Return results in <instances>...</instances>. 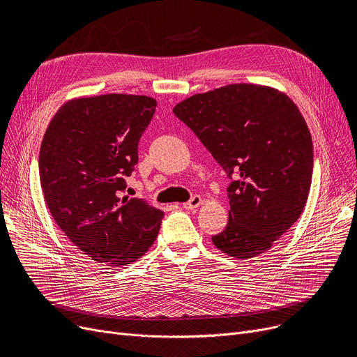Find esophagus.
Listing matches in <instances>:
<instances>
[{"instance_id":"obj_1","label":"esophagus","mask_w":357,"mask_h":357,"mask_svg":"<svg viewBox=\"0 0 357 357\" xmlns=\"http://www.w3.org/2000/svg\"><path fill=\"white\" fill-rule=\"evenodd\" d=\"M201 204H202V198L199 195H194L188 202L183 204V208L185 210H195L199 207Z\"/></svg>"}]
</instances>
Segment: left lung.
I'll list each match as a JSON object with an SVG mask.
<instances>
[{"label":"left lung","mask_w":357,"mask_h":357,"mask_svg":"<svg viewBox=\"0 0 357 357\" xmlns=\"http://www.w3.org/2000/svg\"><path fill=\"white\" fill-rule=\"evenodd\" d=\"M174 114L234 175L229 222L214 246L243 260L268 252L301 215L311 188L312 140L298 107L272 86L230 84L181 101Z\"/></svg>","instance_id":"left-lung-1"}]
</instances>
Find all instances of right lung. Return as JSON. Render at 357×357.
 <instances>
[{"label": "right lung", "instance_id": "right-lung-1", "mask_svg": "<svg viewBox=\"0 0 357 357\" xmlns=\"http://www.w3.org/2000/svg\"><path fill=\"white\" fill-rule=\"evenodd\" d=\"M155 108V98L131 93L72 98L43 136L39 175L47 208L72 245L98 264H133L158 237L163 213L120 197Z\"/></svg>", "mask_w": 357, "mask_h": 357}]
</instances>
